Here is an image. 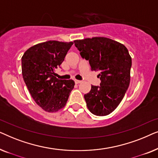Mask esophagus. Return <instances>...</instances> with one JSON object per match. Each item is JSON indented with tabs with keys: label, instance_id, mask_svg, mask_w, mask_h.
Instances as JSON below:
<instances>
[{
	"label": "esophagus",
	"instance_id": "obj_1",
	"mask_svg": "<svg viewBox=\"0 0 158 158\" xmlns=\"http://www.w3.org/2000/svg\"><path fill=\"white\" fill-rule=\"evenodd\" d=\"M82 81H79V80H75V83H81Z\"/></svg>",
	"mask_w": 158,
	"mask_h": 158
}]
</instances>
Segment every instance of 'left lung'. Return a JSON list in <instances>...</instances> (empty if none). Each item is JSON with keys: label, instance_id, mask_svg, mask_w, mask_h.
<instances>
[{"label": "left lung", "instance_id": "left-lung-1", "mask_svg": "<svg viewBox=\"0 0 158 158\" xmlns=\"http://www.w3.org/2000/svg\"><path fill=\"white\" fill-rule=\"evenodd\" d=\"M92 70L99 71L100 85H91L84 95L88 109L96 116H106L116 109L130 82L131 58L124 44L106 37L74 41Z\"/></svg>", "mask_w": 158, "mask_h": 158}]
</instances>
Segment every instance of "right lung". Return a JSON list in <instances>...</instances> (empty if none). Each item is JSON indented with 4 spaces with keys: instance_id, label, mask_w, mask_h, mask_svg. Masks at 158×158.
Returning a JSON list of instances; mask_svg holds the SVG:
<instances>
[{
    "instance_id": "obj_1",
    "label": "right lung",
    "mask_w": 158,
    "mask_h": 158,
    "mask_svg": "<svg viewBox=\"0 0 158 158\" xmlns=\"http://www.w3.org/2000/svg\"><path fill=\"white\" fill-rule=\"evenodd\" d=\"M73 44L48 41L30 47L21 57L26 85L36 104L45 111L55 112L63 108L74 88L73 80H59L55 73Z\"/></svg>"
}]
</instances>
